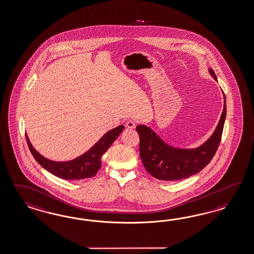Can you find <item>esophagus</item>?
Wrapping results in <instances>:
<instances>
[{"label":"esophagus","instance_id":"1","mask_svg":"<svg viewBox=\"0 0 254 254\" xmlns=\"http://www.w3.org/2000/svg\"><path fill=\"white\" fill-rule=\"evenodd\" d=\"M126 127L128 129H134L136 127V123L134 121H132V120H129L126 123Z\"/></svg>","mask_w":254,"mask_h":254}]
</instances>
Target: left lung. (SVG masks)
Wrapping results in <instances>:
<instances>
[{
	"instance_id": "obj_1",
	"label": "left lung",
	"mask_w": 254,
	"mask_h": 254,
	"mask_svg": "<svg viewBox=\"0 0 254 254\" xmlns=\"http://www.w3.org/2000/svg\"><path fill=\"white\" fill-rule=\"evenodd\" d=\"M211 76L217 81L212 69ZM221 117L212 135L195 148H180L163 141L149 126L138 125L137 132L140 137V156L143 166L150 175L160 181H180L199 173L207 164L218 148L227 114L226 96Z\"/></svg>"
}]
</instances>
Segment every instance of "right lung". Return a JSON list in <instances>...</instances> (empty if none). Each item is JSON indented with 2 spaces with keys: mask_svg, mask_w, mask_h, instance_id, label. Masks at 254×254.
<instances>
[{
  "mask_svg": "<svg viewBox=\"0 0 254 254\" xmlns=\"http://www.w3.org/2000/svg\"><path fill=\"white\" fill-rule=\"evenodd\" d=\"M124 125L109 130L83 155L68 161H54L40 155L34 148L26 133V142L34 158L39 165L54 176L69 181H78L92 178L101 168V157L110 148L111 144L123 132Z\"/></svg>",
  "mask_w": 254,
  "mask_h": 254,
  "instance_id": "add662e5",
  "label": "right lung"
}]
</instances>
